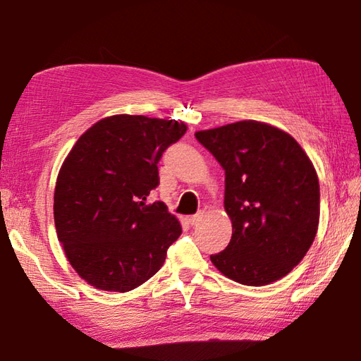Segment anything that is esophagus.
Instances as JSON below:
<instances>
[{
  "label": "esophagus",
  "instance_id": "obj_1",
  "mask_svg": "<svg viewBox=\"0 0 361 361\" xmlns=\"http://www.w3.org/2000/svg\"><path fill=\"white\" fill-rule=\"evenodd\" d=\"M188 221H189V224H197L199 221H202V215H200V213H197V215H192V216H189L188 218Z\"/></svg>",
  "mask_w": 361,
  "mask_h": 361
}]
</instances>
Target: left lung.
<instances>
[{
    "mask_svg": "<svg viewBox=\"0 0 361 361\" xmlns=\"http://www.w3.org/2000/svg\"><path fill=\"white\" fill-rule=\"evenodd\" d=\"M224 169L229 245L210 259L248 286L269 285L299 264L320 219L319 176L290 133L266 122L239 121L195 132Z\"/></svg>",
    "mask_w": 361,
    "mask_h": 361,
    "instance_id": "1",
    "label": "left lung"
}]
</instances>
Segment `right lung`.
<instances>
[{
	"label": "right lung",
	"mask_w": 361,
	"mask_h": 361,
	"mask_svg": "<svg viewBox=\"0 0 361 361\" xmlns=\"http://www.w3.org/2000/svg\"><path fill=\"white\" fill-rule=\"evenodd\" d=\"M185 122L114 114L85 130L60 167L54 221L66 259L99 290L126 293L162 267L181 224L164 202L146 204L157 162Z\"/></svg>",
	"instance_id": "add662e5"
}]
</instances>
